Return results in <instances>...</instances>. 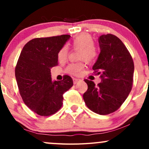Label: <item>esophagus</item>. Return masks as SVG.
Returning <instances> with one entry per match:
<instances>
[{
  "mask_svg": "<svg viewBox=\"0 0 149 149\" xmlns=\"http://www.w3.org/2000/svg\"><path fill=\"white\" fill-rule=\"evenodd\" d=\"M82 81V80H80V79H79V78H73V83H74V84H76V83H80V82H81Z\"/></svg>",
  "mask_w": 149,
  "mask_h": 149,
  "instance_id": "esophagus-1",
  "label": "esophagus"
}]
</instances>
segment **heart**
I'll list each match as a JSON object with an SVG mask.
<instances>
[{
  "instance_id": "1",
  "label": "heart",
  "mask_w": 149,
  "mask_h": 149,
  "mask_svg": "<svg viewBox=\"0 0 149 149\" xmlns=\"http://www.w3.org/2000/svg\"><path fill=\"white\" fill-rule=\"evenodd\" d=\"M71 45L74 49H79L78 59H84L88 62L95 60L98 54V49L94 44V40L90 35L87 33H82L77 36L71 41ZM69 49L67 46L64 45L60 49L57 54L58 60L59 62H64L67 59ZM84 68L83 62L72 63L66 68V71L72 75L80 74V71Z\"/></svg>"
}]
</instances>
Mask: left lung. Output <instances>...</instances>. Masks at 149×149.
<instances>
[{"mask_svg": "<svg viewBox=\"0 0 149 149\" xmlns=\"http://www.w3.org/2000/svg\"><path fill=\"white\" fill-rule=\"evenodd\" d=\"M100 53L92 69L100 75L96 85L85 79L88 90L83 95L90 110L100 115L116 111L125 101L133 85L134 66L131 54L123 42L112 34L99 38Z\"/></svg>", "mask_w": 149, "mask_h": 149, "instance_id": "left-lung-1", "label": "left lung"}]
</instances>
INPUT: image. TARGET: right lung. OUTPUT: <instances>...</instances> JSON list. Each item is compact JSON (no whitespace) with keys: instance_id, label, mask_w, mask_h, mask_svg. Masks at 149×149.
Segmentation results:
<instances>
[{"instance_id":"obj_1","label":"right lung","mask_w":149,"mask_h":149,"mask_svg":"<svg viewBox=\"0 0 149 149\" xmlns=\"http://www.w3.org/2000/svg\"><path fill=\"white\" fill-rule=\"evenodd\" d=\"M69 35L37 38L24 46L15 67L20 95L26 105L38 115L48 116L63 104V94L73 86V80L64 76L52 81L50 69L58 64L57 54Z\"/></svg>"}]
</instances>
